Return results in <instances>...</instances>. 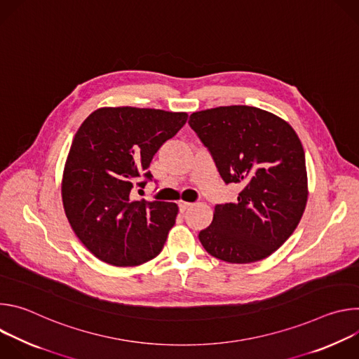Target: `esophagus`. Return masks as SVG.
<instances>
[{
	"mask_svg": "<svg viewBox=\"0 0 359 359\" xmlns=\"http://www.w3.org/2000/svg\"><path fill=\"white\" fill-rule=\"evenodd\" d=\"M191 206H193V203L183 201V200H180V201H179V209H180V212H182V213H184L186 210H189Z\"/></svg>",
	"mask_w": 359,
	"mask_h": 359,
	"instance_id": "1",
	"label": "esophagus"
}]
</instances>
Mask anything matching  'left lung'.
Returning <instances> with one entry per match:
<instances>
[{"label": "left lung", "mask_w": 359, "mask_h": 359, "mask_svg": "<svg viewBox=\"0 0 359 359\" xmlns=\"http://www.w3.org/2000/svg\"><path fill=\"white\" fill-rule=\"evenodd\" d=\"M190 128L224 180L238 183L236 203L217 204L198 240L213 257L248 264L280 248L297 229L309 197L305 155L284 119L245 107L193 112Z\"/></svg>", "instance_id": "1"}]
</instances>
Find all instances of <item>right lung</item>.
<instances>
[{"mask_svg": "<svg viewBox=\"0 0 359 359\" xmlns=\"http://www.w3.org/2000/svg\"><path fill=\"white\" fill-rule=\"evenodd\" d=\"M186 121V112L119 107L96 109L79 126L64 169L62 203L72 230L99 260L133 267L162 251L177 204L136 200L133 191L151 180L153 156Z\"/></svg>", "mask_w": 359, "mask_h": 359, "instance_id": "obj_1", "label": "right lung"}]
</instances>
